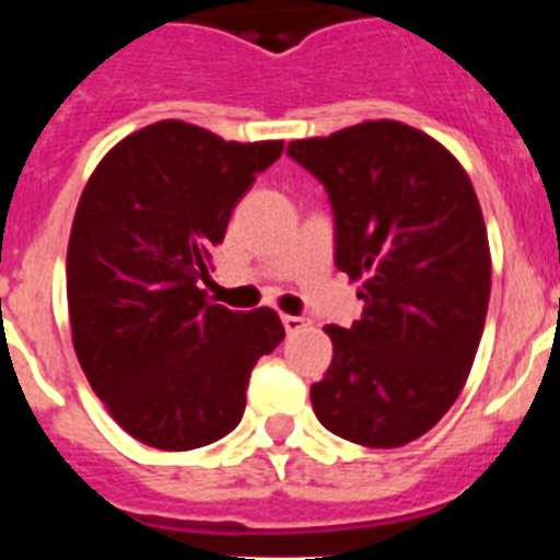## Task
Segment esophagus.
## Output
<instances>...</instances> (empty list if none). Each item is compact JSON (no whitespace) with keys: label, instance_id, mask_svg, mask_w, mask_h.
<instances>
[{"label":"esophagus","instance_id":"1","mask_svg":"<svg viewBox=\"0 0 560 560\" xmlns=\"http://www.w3.org/2000/svg\"><path fill=\"white\" fill-rule=\"evenodd\" d=\"M283 325H285V330H289V334H296V330H303L305 325V319L303 316H291V314H283Z\"/></svg>","mask_w":560,"mask_h":560}]
</instances>
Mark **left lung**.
I'll use <instances>...</instances> for the list:
<instances>
[{"instance_id":"1","label":"left lung","mask_w":560,"mask_h":560,"mask_svg":"<svg viewBox=\"0 0 560 560\" xmlns=\"http://www.w3.org/2000/svg\"><path fill=\"white\" fill-rule=\"evenodd\" d=\"M289 156L328 190L336 269L364 300L359 323L325 328L316 418L359 446H407L452 409L482 339L491 246L477 192L448 148L398 120L294 140Z\"/></svg>"}]
</instances>
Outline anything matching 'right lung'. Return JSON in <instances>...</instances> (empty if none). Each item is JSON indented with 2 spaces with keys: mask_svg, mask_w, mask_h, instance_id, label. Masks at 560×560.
<instances>
[{
  "mask_svg": "<svg viewBox=\"0 0 560 560\" xmlns=\"http://www.w3.org/2000/svg\"><path fill=\"white\" fill-rule=\"evenodd\" d=\"M283 140L226 142L185 120L128 133L92 171L67 249L72 345L117 423L190 452L241 423L257 359L283 341L271 308L207 300L212 252Z\"/></svg>",
  "mask_w": 560,
  "mask_h": 560,
  "instance_id": "obj_1",
  "label": "right lung"
}]
</instances>
